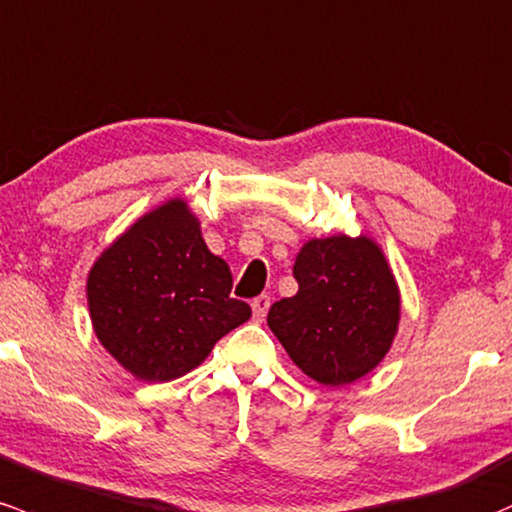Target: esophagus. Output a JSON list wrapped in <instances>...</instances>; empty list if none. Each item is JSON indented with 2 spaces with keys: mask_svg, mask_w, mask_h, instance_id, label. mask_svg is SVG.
<instances>
[{
  "mask_svg": "<svg viewBox=\"0 0 512 512\" xmlns=\"http://www.w3.org/2000/svg\"><path fill=\"white\" fill-rule=\"evenodd\" d=\"M269 303H272V299L269 296H257V299H252V316H255V320H265L267 311H269Z\"/></svg>",
  "mask_w": 512,
  "mask_h": 512,
  "instance_id": "34e87169",
  "label": "esophagus"
}]
</instances>
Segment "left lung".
Wrapping results in <instances>:
<instances>
[{"label": "left lung", "mask_w": 512, "mask_h": 512, "mask_svg": "<svg viewBox=\"0 0 512 512\" xmlns=\"http://www.w3.org/2000/svg\"><path fill=\"white\" fill-rule=\"evenodd\" d=\"M299 291L272 303L267 325L291 362L323 386H345L379 367L401 320V291L369 235L313 238L296 255Z\"/></svg>", "instance_id": "8db88e82"}]
</instances>
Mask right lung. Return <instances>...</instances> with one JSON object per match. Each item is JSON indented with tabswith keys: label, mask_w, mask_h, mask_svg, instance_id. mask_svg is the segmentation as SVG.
I'll use <instances>...</instances> for the list:
<instances>
[{
	"label": "right lung",
	"mask_w": 512,
	"mask_h": 512,
	"mask_svg": "<svg viewBox=\"0 0 512 512\" xmlns=\"http://www.w3.org/2000/svg\"><path fill=\"white\" fill-rule=\"evenodd\" d=\"M230 289V267L206 247L199 218L184 199H170L97 257L87 277L89 318L126 372L162 384L199 367L252 316Z\"/></svg>",
	"instance_id": "right-lung-1"
}]
</instances>
